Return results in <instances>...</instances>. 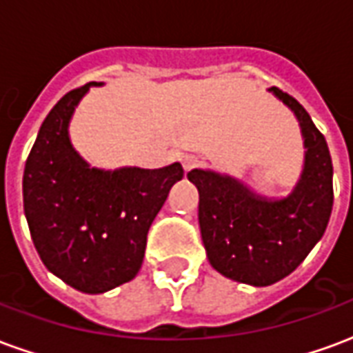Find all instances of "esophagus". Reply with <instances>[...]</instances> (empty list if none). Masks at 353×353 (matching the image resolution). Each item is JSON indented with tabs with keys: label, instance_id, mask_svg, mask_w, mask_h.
Listing matches in <instances>:
<instances>
[{
	"label": "esophagus",
	"instance_id": "obj_1",
	"mask_svg": "<svg viewBox=\"0 0 353 353\" xmlns=\"http://www.w3.org/2000/svg\"><path fill=\"white\" fill-rule=\"evenodd\" d=\"M181 162H183L185 172H189V170L196 168V166H199L200 159L196 157V154H185L183 159H181Z\"/></svg>",
	"mask_w": 353,
	"mask_h": 353
}]
</instances>
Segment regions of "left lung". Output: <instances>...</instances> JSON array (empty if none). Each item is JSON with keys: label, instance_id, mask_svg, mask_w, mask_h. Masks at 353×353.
Listing matches in <instances>:
<instances>
[{"label": "left lung", "instance_id": "left-lung-1", "mask_svg": "<svg viewBox=\"0 0 353 353\" xmlns=\"http://www.w3.org/2000/svg\"><path fill=\"white\" fill-rule=\"evenodd\" d=\"M268 90L295 113L304 138V168L291 194L270 200L212 170L187 174L199 189L200 234L210 265L255 288L293 272L323 236L333 210V162L323 134L293 96Z\"/></svg>", "mask_w": 353, "mask_h": 353}]
</instances>
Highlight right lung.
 <instances>
[{"instance_id":"add662e5","label":"right lung","mask_w":353,"mask_h":353,"mask_svg":"<svg viewBox=\"0 0 353 353\" xmlns=\"http://www.w3.org/2000/svg\"><path fill=\"white\" fill-rule=\"evenodd\" d=\"M88 83L68 92L43 121L28 154L22 192L30 234L43 265L83 293H105L141 268L147 232L183 177L179 162L159 170L90 168L68 126Z\"/></svg>"}]
</instances>
